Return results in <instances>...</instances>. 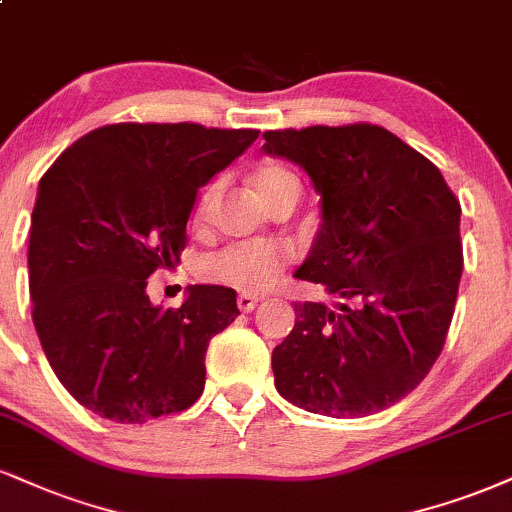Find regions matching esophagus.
<instances>
[{"label": "esophagus", "mask_w": 512, "mask_h": 512, "mask_svg": "<svg viewBox=\"0 0 512 512\" xmlns=\"http://www.w3.org/2000/svg\"><path fill=\"white\" fill-rule=\"evenodd\" d=\"M236 303H238V310H240V312H252V310H255V307H257V303H260V300H257L255 295L243 293V295H238Z\"/></svg>", "instance_id": "obj_1"}]
</instances>
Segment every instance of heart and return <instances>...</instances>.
Segmentation results:
<instances>
[{
	"instance_id": "heart-1",
	"label": "heart",
	"mask_w": 512,
	"mask_h": 512,
	"mask_svg": "<svg viewBox=\"0 0 512 512\" xmlns=\"http://www.w3.org/2000/svg\"><path fill=\"white\" fill-rule=\"evenodd\" d=\"M293 186H300L298 178L281 164H264L255 174L257 195L264 205ZM214 195H217V183L207 186L200 195L195 209L197 219L207 217ZM291 260L293 252L283 243H231L207 255L202 272L207 279L236 288L240 293H264L283 279Z\"/></svg>"
}]
</instances>
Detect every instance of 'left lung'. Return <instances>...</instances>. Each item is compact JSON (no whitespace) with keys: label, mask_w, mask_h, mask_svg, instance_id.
<instances>
[{"label":"left lung","mask_w":512,"mask_h":512,"mask_svg":"<svg viewBox=\"0 0 512 512\" xmlns=\"http://www.w3.org/2000/svg\"><path fill=\"white\" fill-rule=\"evenodd\" d=\"M262 138L322 195V231L295 279L341 298L336 310L295 303L293 331L272 353L276 389L329 417L391 408L446 343L463 274L460 200L439 166L374 123Z\"/></svg>","instance_id":"left-lung-1"}]
</instances>
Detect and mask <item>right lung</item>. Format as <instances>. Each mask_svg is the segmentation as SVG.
I'll use <instances>...</instances> for the list:
<instances>
[{"label": "right lung", "mask_w": 512, "mask_h": 512, "mask_svg": "<svg viewBox=\"0 0 512 512\" xmlns=\"http://www.w3.org/2000/svg\"><path fill=\"white\" fill-rule=\"evenodd\" d=\"M255 128L109 123L40 178L28 245L33 322L49 365L80 405L140 424L190 408L212 336L236 293L193 286L159 310L147 276L174 269L197 190L255 143Z\"/></svg>", "instance_id": "right-lung-1"}]
</instances>
